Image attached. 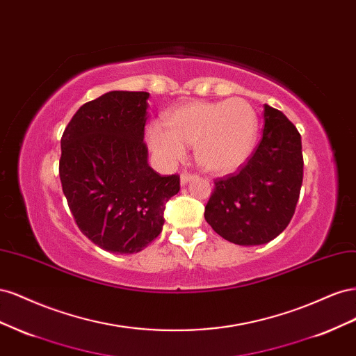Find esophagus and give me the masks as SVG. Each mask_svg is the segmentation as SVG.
<instances>
[{
    "mask_svg": "<svg viewBox=\"0 0 356 356\" xmlns=\"http://www.w3.org/2000/svg\"><path fill=\"white\" fill-rule=\"evenodd\" d=\"M195 178H196L195 174H188V172H182V175H181V184L186 186V184H188V182H190L191 179H195Z\"/></svg>",
    "mask_w": 356,
    "mask_h": 356,
    "instance_id": "esophagus-1",
    "label": "esophagus"
}]
</instances>
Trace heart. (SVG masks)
Returning a JSON list of instances; mask_svg holds the SVG:
<instances>
[{"label": "heart", "mask_w": 356, "mask_h": 356, "mask_svg": "<svg viewBox=\"0 0 356 356\" xmlns=\"http://www.w3.org/2000/svg\"><path fill=\"white\" fill-rule=\"evenodd\" d=\"M165 124L147 127V143L161 163H178L186 147L195 145L199 163L215 174L241 169L254 152L258 131L255 111L241 98L181 105L165 115Z\"/></svg>", "instance_id": "b5f03b06"}]
</instances>
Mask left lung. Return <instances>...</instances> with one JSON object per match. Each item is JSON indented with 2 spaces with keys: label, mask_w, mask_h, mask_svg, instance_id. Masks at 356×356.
I'll list each match as a JSON object with an SVG mask.
<instances>
[{
  "label": "left lung",
  "mask_w": 356,
  "mask_h": 356,
  "mask_svg": "<svg viewBox=\"0 0 356 356\" xmlns=\"http://www.w3.org/2000/svg\"><path fill=\"white\" fill-rule=\"evenodd\" d=\"M301 182V136L284 113L264 105L263 139L238 174L215 179L204 220L236 245L267 243L293 218Z\"/></svg>",
  "instance_id": "8db88e82"
}]
</instances>
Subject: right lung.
Listing matches in <instances>:
<instances>
[{"label": "right lung", "instance_id": "right-lung-1", "mask_svg": "<svg viewBox=\"0 0 356 356\" xmlns=\"http://www.w3.org/2000/svg\"><path fill=\"white\" fill-rule=\"evenodd\" d=\"M149 93L113 90L80 106L60 139L59 177L83 234L105 251H143L163 229L179 177L148 166Z\"/></svg>", "mask_w": 356, "mask_h": 356}]
</instances>
